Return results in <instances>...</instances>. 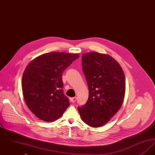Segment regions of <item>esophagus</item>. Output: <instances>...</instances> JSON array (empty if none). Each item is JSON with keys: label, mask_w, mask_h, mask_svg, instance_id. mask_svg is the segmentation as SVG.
Here are the masks:
<instances>
[{"label": "esophagus", "mask_w": 155, "mask_h": 155, "mask_svg": "<svg viewBox=\"0 0 155 155\" xmlns=\"http://www.w3.org/2000/svg\"><path fill=\"white\" fill-rule=\"evenodd\" d=\"M76 100H77V97H71V98H70V101H71L72 102H73V103L76 101Z\"/></svg>", "instance_id": "esophagus-1"}]
</instances>
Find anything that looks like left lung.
I'll list each match as a JSON object with an SVG mask.
<instances>
[{"instance_id": "8db88e82", "label": "left lung", "mask_w": 155, "mask_h": 155, "mask_svg": "<svg viewBox=\"0 0 155 155\" xmlns=\"http://www.w3.org/2000/svg\"><path fill=\"white\" fill-rule=\"evenodd\" d=\"M82 71L89 89L86 104L78 107L82 120L92 127L106 124L121 108L125 78L118 61L107 54L93 52L82 55Z\"/></svg>"}]
</instances>
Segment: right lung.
Here are the masks:
<instances>
[{
  "label": "right lung",
  "mask_w": 155,
  "mask_h": 155,
  "mask_svg": "<svg viewBox=\"0 0 155 155\" xmlns=\"http://www.w3.org/2000/svg\"><path fill=\"white\" fill-rule=\"evenodd\" d=\"M78 53L49 52L31 60L22 78V94L31 111L38 118L52 122L61 117L69 106L63 94L62 73Z\"/></svg>",
  "instance_id": "right-lung-1"
}]
</instances>
